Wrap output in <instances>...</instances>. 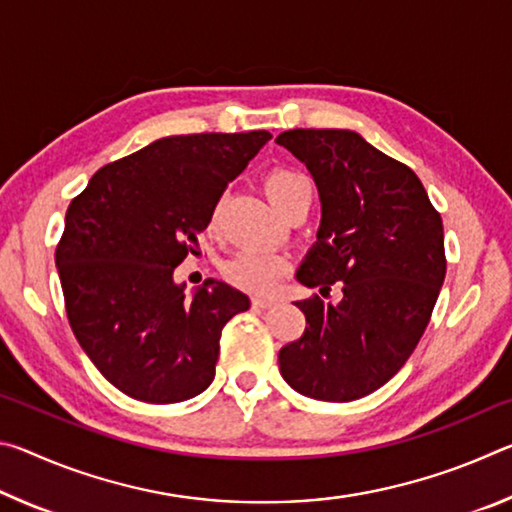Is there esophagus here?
<instances>
[{
  "mask_svg": "<svg viewBox=\"0 0 512 512\" xmlns=\"http://www.w3.org/2000/svg\"><path fill=\"white\" fill-rule=\"evenodd\" d=\"M275 298H271V296H255L253 298V305L255 307H259V309H266V307H273L275 305Z\"/></svg>",
  "mask_w": 512,
  "mask_h": 512,
  "instance_id": "esophagus-1",
  "label": "esophagus"
}]
</instances>
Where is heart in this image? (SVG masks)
<instances>
[{"instance_id":"heart-1","label":"heart","mask_w":512,"mask_h":512,"mask_svg":"<svg viewBox=\"0 0 512 512\" xmlns=\"http://www.w3.org/2000/svg\"><path fill=\"white\" fill-rule=\"evenodd\" d=\"M266 194L271 198L277 210L284 212L287 207L296 205L302 198H311L309 180L298 171L291 169H273L266 176ZM216 223V210L212 212V225ZM284 271V259L264 253V250L246 248L228 259L223 273L228 280L246 291L268 293L277 287V280Z\"/></svg>"}]
</instances>
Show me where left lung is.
Listing matches in <instances>:
<instances>
[{
	"instance_id": "1",
	"label": "left lung",
	"mask_w": 512,
	"mask_h": 512,
	"mask_svg": "<svg viewBox=\"0 0 512 512\" xmlns=\"http://www.w3.org/2000/svg\"><path fill=\"white\" fill-rule=\"evenodd\" d=\"M309 169L320 196L318 241L298 282L339 305L298 300L307 327L280 350V372L300 395L352 402L384 386L422 339L443 287V221L420 178L359 133L296 128L275 140Z\"/></svg>"
}]
</instances>
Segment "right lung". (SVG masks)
Wrapping results in <instances>:
<instances>
[{"mask_svg": "<svg viewBox=\"0 0 512 512\" xmlns=\"http://www.w3.org/2000/svg\"><path fill=\"white\" fill-rule=\"evenodd\" d=\"M268 140V131L162 137L101 167L69 203L56 248L69 327L133 400L183 402L212 384L221 329L250 300L219 280L189 298L173 271Z\"/></svg>", "mask_w": 512, "mask_h": 512, "instance_id": "right-lung-1", "label": "right lung"}]
</instances>
